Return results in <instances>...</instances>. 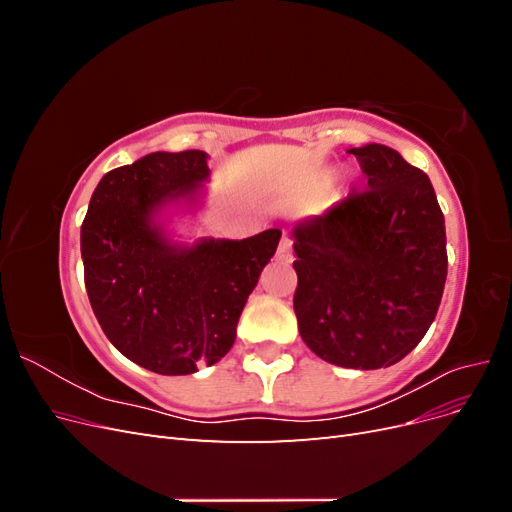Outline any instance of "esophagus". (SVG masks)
<instances>
[{"mask_svg":"<svg viewBox=\"0 0 512 512\" xmlns=\"http://www.w3.org/2000/svg\"><path fill=\"white\" fill-rule=\"evenodd\" d=\"M275 256H277V260L280 262H292V241H290V237H282L280 239V245H277V252H275Z\"/></svg>","mask_w":512,"mask_h":512,"instance_id":"34e87169","label":"esophagus"}]
</instances>
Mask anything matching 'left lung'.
Instances as JSON below:
<instances>
[{
  "mask_svg": "<svg viewBox=\"0 0 512 512\" xmlns=\"http://www.w3.org/2000/svg\"><path fill=\"white\" fill-rule=\"evenodd\" d=\"M367 190L292 228L294 314L322 361L380 369L418 346L438 314L444 215L421 168L384 145L350 149Z\"/></svg>",
  "mask_w": 512,
  "mask_h": 512,
  "instance_id": "obj_1",
  "label": "left lung"
}]
</instances>
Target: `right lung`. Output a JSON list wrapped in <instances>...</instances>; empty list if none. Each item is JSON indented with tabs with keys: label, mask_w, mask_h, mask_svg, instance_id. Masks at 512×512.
<instances>
[{
	"label": "right lung",
	"mask_w": 512,
	"mask_h": 512,
	"mask_svg": "<svg viewBox=\"0 0 512 512\" xmlns=\"http://www.w3.org/2000/svg\"><path fill=\"white\" fill-rule=\"evenodd\" d=\"M209 175L205 151L149 153L106 173L81 226L91 309L123 356L162 376L194 374L232 348L237 322L282 230L170 245L151 224Z\"/></svg>",
	"instance_id": "add662e5"
}]
</instances>
